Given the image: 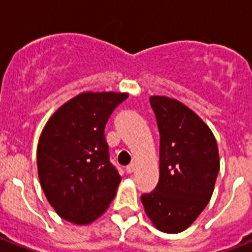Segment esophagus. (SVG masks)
Wrapping results in <instances>:
<instances>
[{"label":"esophagus","instance_id":"esophagus-1","mask_svg":"<svg viewBox=\"0 0 252 252\" xmlns=\"http://www.w3.org/2000/svg\"><path fill=\"white\" fill-rule=\"evenodd\" d=\"M126 172H128V174H132V172H133L134 170H136V163H134V162L129 163V165H128L126 167Z\"/></svg>","mask_w":252,"mask_h":252}]
</instances>
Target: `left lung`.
Instances as JSON below:
<instances>
[{
    "label": "left lung",
    "mask_w": 252,
    "mask_h": 252,
    "mask_svg": "<svg viewBox=\"0 0 252 252\" xmlns=\"http://www.w3.org/2000/svg\"><path fill=\"white\" fill-rule=\"evenodd\" d=\"M149 100L161 136L159 180L141 203L158 230L174 234L186 230L211 200L219 148L209 126L183 103L167 96Z\"/></svg>",
    "instance_id": "left-lung-1"
}]
</instances>
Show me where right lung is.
Here are the masks:
<instances>
[{
    "label": "right lung",
    "mask_w": 252,
    "mask_h": 252,
    "mask_svg": "<svg viewBox=\"0 0 252 252\" xmlns=\"http://www.w3.org/2000/svg\"><path fill=\"white\" fill-rule=\"evenodd\" d=\"M126 98V93H82L45 124L37 144V174L61 219L86 225L114 200L122 176L110 162L104 126Z\"/></svg>",
    "instance_id": "right-lung-1"
}]
</instances>
